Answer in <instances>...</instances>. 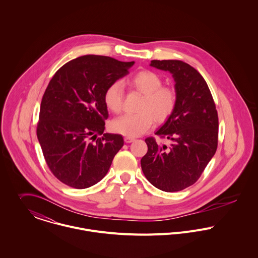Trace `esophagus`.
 I'll use <instances>...</instances> for the list:
<instances>
[{"instance_id":"esophagus-1","label":"esophagus","mask_w":258,"mask_h":258,"mask_svg":"<svg viewBox=\"0 0 258 258\" xmlns=\"http://www.w3.org/2000/svg\"><path fill=\"white\" fill-rule=\"evenodd\" d=\"M124 142H125L126 144H131V143L135 142V139H134V138H130V137H125V138H124Z\"/></svg>"}]
</instances>
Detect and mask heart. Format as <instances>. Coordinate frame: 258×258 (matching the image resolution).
<instances>
[{
	"mask_svg": "<svg viewBox=\"0 0 258 258\" xmlns=\"http://www.w3.org/2000/svg\"><path fill=\"white\" fill-rule=\"evenodd\" d=\"M126 84L132 89L144 95L139 106L141 112L123 114L111 122V130L123 136L134 138L145 134L155 122L162 123L171 115L176 104L175 92L162 87L161 78L151 71H142L131 77ZM123 86L120 82L110 84L104 92L103 102L106 108L118 113L122 108Z\"/></svg>",
	"mask_w": 258,
	"mask_h": 258,
	"instance_id": "obj_1",
	"label": "heart"
}]
</instances>
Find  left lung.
Wrapping results in <instances>:
<instances>
[{
  "instance_id": "1",
  "label": "left lung",
  "mask_w": 258,
  "mask_h": 258,
  "mask_svg": "<svg viewBox=\"0 0 258 258\" xmlns=\"http://www.w3.org/2000/svg\"><path fill=\"white\" fill-rule=\"evenodd\" d=\"M151 67L168 72L174 80L176 104L155 135L171 142L158 145L146 139L148 153L141 160L148 180L156 188L173 192L194 184L215 154L218 116L203 76L178 59H154Z\"/></svg>"
}]
</instances>
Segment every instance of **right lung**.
Returning <instances> with one entry per match:
<instances>
[{
	"label": "right lung",
	"instance_id": "1",
	"mask_svg": "<svg viewBox=\"0 0 258 258\" xmlns=\"http://www.w3.org/2000/svg\"><path fill=\"white\" fill-rule=\"evenodd\" d=\"M134 63L87 54L63 64L50 81L41 103L37 136L48 166L62 183L88 188L107 173L123 139L103 134L108 117L103 95Z\"/></svg>",
	"mask_w": 258,
	"mask_h": 258
}]
</instances>
